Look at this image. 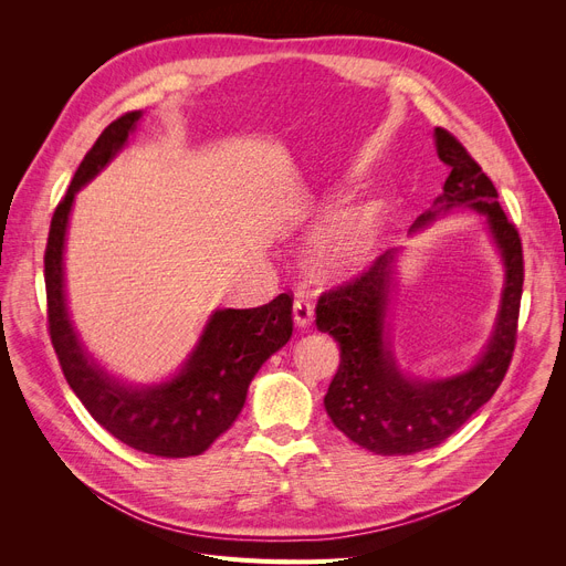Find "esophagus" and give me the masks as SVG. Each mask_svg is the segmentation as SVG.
<instances>
[{"label":"esophagus","instance_id":"1","mask_svg":"<svg viewBox=\"0 0 566 566\" xmlns=\"http://www.w3.org/2000/svg\"><path fill=\"white\" fill-rule=\"evenodd\" d=\"M293 321H295V325H298V328H310L312 321H314V307L301 293L295 295V303H293Z\"/></svg>","mask_w":566,"mask_h":566}]
</instances>
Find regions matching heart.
<instances>
[{"instance_id": "b5f03b06", "label": "heart", "mask_w": 566, "mask_h": 566, "mask_svg": "<svg viewBox=\"0 0 566 566\" xmlns=\"http://www.w3.org/2000/svg\"><path fill=\"white\" fill-rule=\"evenodd\" d=\"M371 245V224L360 213H344L328 220L314 241V263L323 273H337L358 261Z\"/></svg>"}]
</instances>
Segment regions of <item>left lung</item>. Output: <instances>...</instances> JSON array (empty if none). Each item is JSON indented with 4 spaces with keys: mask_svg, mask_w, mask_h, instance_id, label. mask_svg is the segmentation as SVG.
<instances>
[{
    "mask_svg": "<svg viewBox=\"0 0 566 566\" xmlns=\"http://www.w3.org/2000/svg\"><path fill=\"white\" fill-rule=\"evenodd\" d=\"M436 154L450 167L433 206L410 233L450 211L484 216L497 248L504 284L493 333L474 363L444 378H415L401 369L392 344V303L399 250L380 254L369 271L323 293L316 328L339 342L342 363L323 403L333 424L360 448L380 457H406L436 448L468 422L500 388L516 344L523 293V250L516 227L497 203V190L463 144L436 128Z\"/></svg>",
    "mask_w": 566,
    "mask_h": 566,
    "instance_id": "1",
    "label": "left lung"
}]
</instances>
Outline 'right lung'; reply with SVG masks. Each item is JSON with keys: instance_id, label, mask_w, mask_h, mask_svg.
I'll return each instance as SVG.
<instances>
[{"instance_id": "1", "label": "right lung", "mask_w": 566, "mask_h": 566, "mask_svg": "<svg viewBox=\"0 0 566 566\" xmlns=\"http://www.w3.org/2000/svg\"><path fill=\"white\" fill-rule=\"evenodd\" d=\"M139 118L142 112H128L103 130L52 216L45 248L50 339L71 390L103 429L137 452L186 459L206 452L233 424L261 365L291 339L293 298L280 293L261 307L216 310L181 369L160 382H124L86 350L66 301L69 220L75 195L124 151Z\"/></svg>"}]
</instances>
